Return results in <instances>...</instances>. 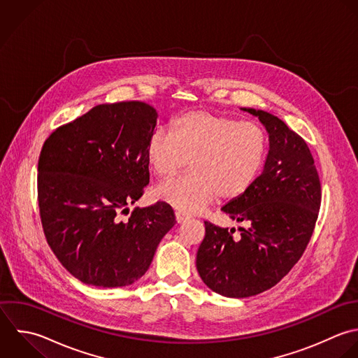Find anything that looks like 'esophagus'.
I'll list each match as a JSON object with an SVG mask.
<instances>
[{"instance_id":"esophagus-1","label":"esophagus","mask_w":358,"mask_h":358,"mask_svg":"<svg viewBox=\"0 0 358 358\" xmlns=\"http://www.w3.org/2000/svg\"><path fill=\"white\" fill-rule=\"evenodd\" d=\"M189 217L188 216H185L184 213H181V212H176V220H177V223H184V222H187Z\"/></svg>"}]
</instances>
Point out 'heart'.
Returning <instances> with one entry per match:
<instances>
[{"label":"heart","instance_id":"1","mask_svg":"<svg viewBox=\"0 0 358 358\" xmlns=\"http://www.w3.org/2000/svg\"><path fill=\"white\" fill-rule=\"evenodd\" d=\"M268 150L264 128L254 121L212 114L185 113L170 124V134L155 131L146 145L150 170L167 178L189 162L191 174L163 182L155 196L184 215H192L217 196L231 202L245 195L258 180Z\"/></svg>","mask_w":358,"mask_h":358}]
</instances>
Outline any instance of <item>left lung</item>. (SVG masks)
Returning a JSON list of instances; mask_svg holds the SVG:
<instances>
[{
  "mask_svg": "<svg viewBox=\"0 0 358 358\" xmlns=\"http://www.w3.org/2000/svg\"><path fill=\"white\" fill-rule=\"evenodd\" d=\"M259 118L269 136L264 171L241 198L222 210L241 223L222 229L205 222L196 254L203 283L233 299L257 296L278 285L304 254L321 208V181L306 141L280 118L241 108Z\"/></svg>",
  "mask_w": 358,
  "mask_h": 358,
  "instance_id": "8db88e82",
  "label": "left lung"
}]
</instances>
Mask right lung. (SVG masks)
Masks as SVG:
<instances>
[{
  "label": "right lung",
  "instance_id": "1",
  "mask_svg": "<svg viewBox=\"0 0 358 358\" xmlns=\"http://www.w3.org/2000/svg\"><path fill=\"white\" fill-rule=\"evenodd\" d=\"M156 121V110L142 101L99 104L57 128L41 148L37 195L44 236L82 283H135L176 224L164 202L120 217L149 184L146 145Z\"/></svg>",
  "mask_w": 358,
  "mask_h": 358
}]
</instances>
